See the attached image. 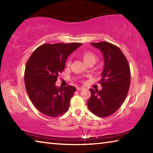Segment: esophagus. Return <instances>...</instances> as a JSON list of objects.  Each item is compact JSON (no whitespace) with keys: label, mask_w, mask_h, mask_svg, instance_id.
<instances>
[{"label":"esophagus","mask_w":153,"mask_h":153,"mask_svg":"<svg viewBox=\"0 0 153 153\" xmlns=\"http://www.w3.org/2000/svg\"><path fill=\"white\" fill-rule=\"evenodd\" d=\"M83 89H84L83 87H77V90H82Z\"/></svg>","instance_id":"34e87169"}]
</instances>
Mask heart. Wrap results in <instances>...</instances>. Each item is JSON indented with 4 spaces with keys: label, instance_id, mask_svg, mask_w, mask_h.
Masks as SVG:
<instances>
[{
    "label": "heart",
    "instance_id": "obj_1",
    "mask_svg": "<svg viewBox=\"0 0 153 153\" xmlns=\"http://www.w3.org/2000/svg\"><path fill=\"white\" fill-rule=\"evenodd\" d=\"M81 56L83 59V60H84L85 63L88 65L90 63L94 64L97 60V56H96V55L94 53H92L91 51L82 52ZM71 63V59L70 58H69L67 61V65H70Z\"/></svg>",
    "mask_w": 153,
    "mask_h": 153
}]
</instances>
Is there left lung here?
Listing matches in <instances>:
<instances>
[{
	"instance_id": "1",
	"label": "left lung",
	"mask_w": 153,
	"mask_h": 153,
	"mask_svg": "<svg viewBox=\"0 0 153 153\" xmlns=\"http://www.w3.org/2000/svg\"><path fill=\"white\" fill-rule=\"evenodd\" d=\"M101 51L104 68L99 81L101 90L90 89L91 97L87 104L89 110L100 117L116 112L123 104L130 84V69L128 60L117 46L107 42L91 43Z\"/></svg>"
}]
</instances>
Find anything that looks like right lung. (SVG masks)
Here are the masks:
<instances>
[{
	"label": "right lung",
	"mask_w": 153,
	"mask_h": 153,
	"mask_svg": "<svg viewBox=\"0 0 153 153\" xmlns=\"http://www.w3.org/2000/svg\"><path fill=\"white\" fill-rule=\"evenodd\" d=\"M81 43L45 44L33 51L25 65V86L30 99L40 113L56 117L67 112L76 88L55 86L66 59Z\"/></svg>",
	"instance_id": "obj_1"
}]
</instances>
